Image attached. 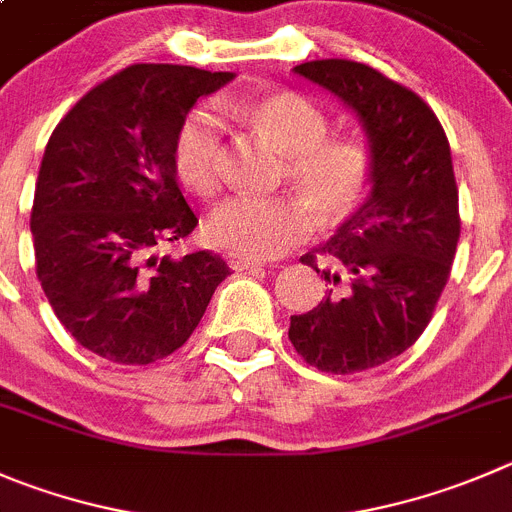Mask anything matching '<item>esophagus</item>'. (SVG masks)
Segmentation results:
<instances>
[{"instance_id":"esophagus-1","label":"esophagus","mask_w":512,"mask_h":512,"mask_svg":"<svg viewBox=\"0 0 512 512\" xmlns=\"http://www.w3.org/2000/svg\"><path fill=\"white\" fill-rule=\"evenodd\" d=\"M227 265L232 267V270L242 272V270H252V267H260V262H257V260H247V257H240V255H234V252H227Z\"/></svg>"}]
</instances>
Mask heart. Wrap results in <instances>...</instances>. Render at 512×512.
<instances>
[{
    "label": "heart",
    "mask_w": 512,
    "mask_h": 512,
    "mask_svg": "<svg viewBox=\"0 0 512 512\" xmlns=\"http://www.w3.org/2000/svg\"><path fill=\"white\" fill-rule=\"evenodd\" d=\"M222 111L285 154L280 179L303 197H232L209 217L212 245L247 260H270L308 240L315 214L328 227L364 207L376 176V156L361 136H328L323 108L295 90H275L250 100L224 103ZM224 118L214 105L186 113L174 136L171 161L186 189L212 197L222 181Z\"/></svg>",
    "instance_id": "obj_1"
}]
</instances>
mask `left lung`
I'll return each instance as SVG.
<instances>
[{"instance_id":"1","label":"left lung","mask_w":512,"mask_h":512,"mask_svg":"<svg viewBox=\"0 0 512 512\" xmlns=\"http://www.w3.org/2000/svg\"><path fill=\"white\" fill-rule=\"evenodd\" d=\"M295 73L358 113L376 156L369 199L331 240L300 257L331 283L313 310L290 315L288 338L305 364L358 374L414 346L450 280L460 199L450 141L407 85L353 60H310ZM326 256L331 268L317 262Z\"/></svg>"}]
</instances>
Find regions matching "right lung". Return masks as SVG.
Here are the masks:
<instances>
[{"label": "right lung", "instance_id": "obj_1", "mask_svg": "<svg viewBox=\"0 0 512 512\" xmlns=\"http://www.w3.org/2000/svg\"><path fill=\"white\" fill-rule=\"evenodd\" d=\"M232 78L131 65L88 90L47 141L30 214L37 280L70 336L105 361L171 356L229 275L207 250L171 260L156 247L199 224L171 148L197 98Z\"/></svg>", "mask_w": 512, "mask_h": 512}]
</instances>
